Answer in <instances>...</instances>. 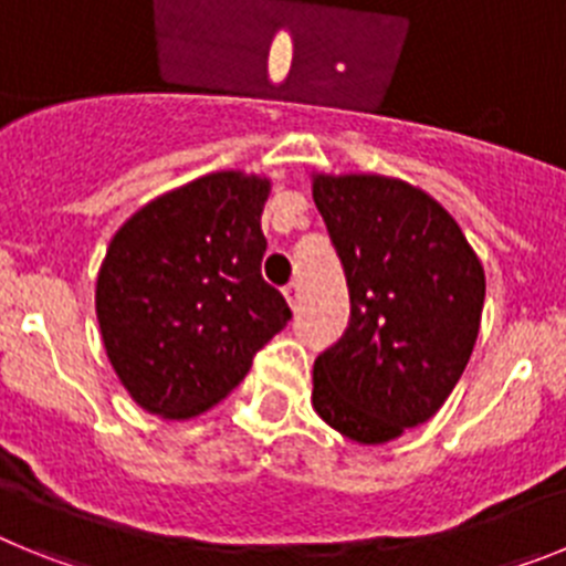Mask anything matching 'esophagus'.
<instances>
[{"instance_id":"esophagus-1","label":"esophagus","mask_w":566,"mask_h":566,"mask_svg":"<svg viewBox=\"0 0 566 566\" xmlns=\"http://www.w3.org/2000/svg\"><path fill=\"white\" fill-rule=\"evenodd\" d=\"M283 297H286L289 306L297 308V303H300V283H289V286L283 289Z\"/></svg>"}]
</instances>
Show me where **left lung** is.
<instances>
[{
  "mask_svg": "<svg viewBox=\"0 0 566 566\" xmlns=\"http://www.w3.org/2000/svg\"><path fill=\"white\" fill-rule=\"evenodd\" d=\"M352 294V323L314 359L312 405L345 439L385 444L457 388L484 306V269L451 212L402 178L312 172Z\"/></svg>",
  "mask_w": 566,
  "mask_h": 566,
  "instance_id": "left-lung-1",
  "label": "left lung"
}]
</instances>
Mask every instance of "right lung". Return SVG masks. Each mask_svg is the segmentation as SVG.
I'll use <instances>...</instances> for the list:
<instances>
[{"instance_id":"right-lung-1","label":"right lung","mask_w":566,"mask_h":566,"mask_svg":"<svg viewBox=\"0 0 566 566\" xmlns=\"http://www.w3.org/2000/svg\"><path fill=\"white\" fill-rule=\"evenodd\" d=\"M266 175L221 169L144 203L109 240L96 317L115 377L161 419L201 417L292 312L260 274Z\"/></svg>"}]
</instances>
